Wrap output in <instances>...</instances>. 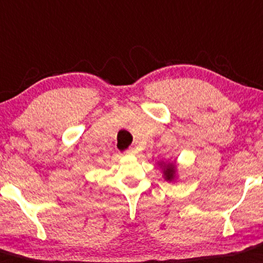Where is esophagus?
I'll list each match as a JSON object with an SVG mask.
<instances>
[{"mask_svg": "<svg viewBox=\"0 0 263 263\" xmlns=\"http://www.w3.org/2000/svg\"><path fill=\"white\" fill-rule=\"evenodd\" d=\"M126 154H128V155H136V154H137V150L135 149V147H129V149L126 152Z\"/></svg>", "mask_w": 263, "mask_h": 263, "instance_id": "esophagus-1", "label": "esophagus"}]
</instances>
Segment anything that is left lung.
Wrapping results in <instances>:
<instances>
[{"mask_svg":"<svg viewBox=\"0 0 263 263\" xmlns=\"http://www.w3.org/2000/svg\"><path fill=\"white\" fill-rule=\"evenodd\" d=\"M162 168L163 177L165 181H175L177 177V168H176V162H160L158 163Z\"/></svg>","mask_w":263,"mask_h":263,"instance_id":"obj_1","label":"left lung"}]
</instances>
